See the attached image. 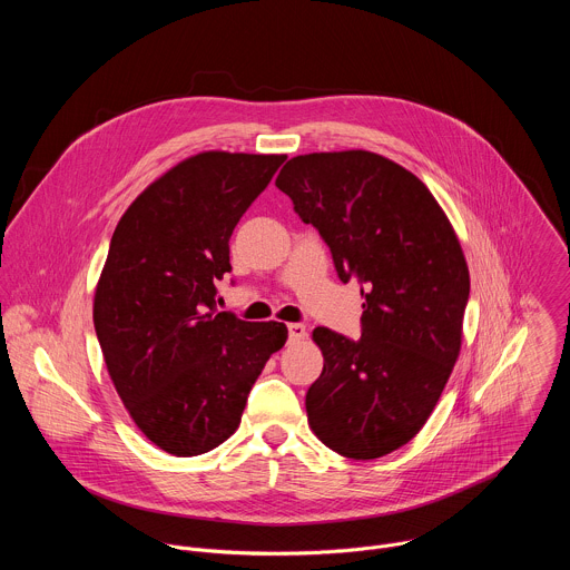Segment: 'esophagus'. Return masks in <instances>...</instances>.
<instances>
[{
  "label": "esophagus",
  "mask_w": 570,
  "mask_h": 570,
  "mask_svg": "<svg viewBox=\"0 0 570 570\" xmlns=\"http://www.w3.org/2000/svg\"><path fill=\"white\" fill-rule=\"evenodd\" d=\"M304 336H306V327L302 322H291L288 324V341L291 343H299V341H304Z\"/></svg>",
  "instance_id": "obj_1"
}]
</instances>
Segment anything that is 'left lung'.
Wrapping results in <instances>:
<instances>
[{"label": "left lung", "mask_w": 570, "mask_h": 570, "mask_svg": "<svg viewBox=\"0 0 570 570\" xmlns=\"http://www.w3.org/2000/svg\"><path fill=\"white\" fill-rule=\"evenodd\" d=\"M275 185L365 297L358 341L313 330L324 365L308 426L345 458L387 455L422 431L460 354L469 268L455 229L417 176L370 150L297 155Z\"/></svg>", "instance_id": "1"}]
</instances>
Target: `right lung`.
Here are the masks:
<instances>
[{
  "label": "right lung",
  "instance_id": "1",
  "mask_svg": "<svg viewBox=\"0 0 570 570\" xmlns=\"http://www.w3.org/2000/svg\"><path fill=\"white\" fill-rule=\"evenodd\" d=\"M286 155L205 150L150 183L126 209L95 291L108 374L137 429L161 451L223 444L271 354L282 322L216 311L229 236Z\"/></svg>",
  "mask_w": 570,
  "mask_h": 570
}]
</instances>
